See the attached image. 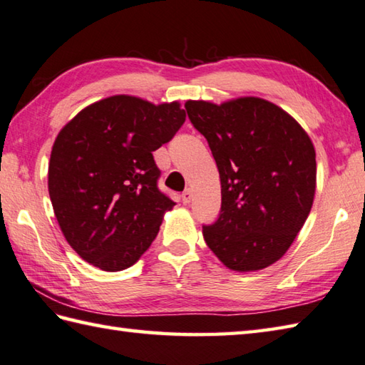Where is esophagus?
Returning <instances> with one entry per match:
<instances>
[{"mask_svg": "<svg viewBox=\"0 0 365 365\" xmlns=\"http://www.w3.org/2000/svg\"><path fill=\"white\" fill-rule=\"evenodd\" d=\"M181 200L184 205H189L192 202V190L190 189H185L182 193H181Z\"/></svg>", "mask_w": 365, "mask_h": 365, "instance_id": "esophagus-1", "label": "esophagus"}]
</instances>
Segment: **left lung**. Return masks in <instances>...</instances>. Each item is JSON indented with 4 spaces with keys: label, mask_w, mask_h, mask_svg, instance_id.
<instances>
[{
    "label": "left lung",
    "mask_w": 365,
    "mask_h": 365,
    "mask_svg": "<svg viewBox=\"0 0 365 365\" xmlns=\"http://www.w3.org/2000/svg\"><path fill=\"white\" fill-rule=\"evenodd\" d=\"M220 175L217 220L203 225L215 257L233 271L267 267L285 254L312 210L314 145L287 111L259 98L215 106L185 102Z\"/></svg>",
    "instance_id": "obj_1"
}]
</instances>
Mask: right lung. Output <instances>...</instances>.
I'll use <instances>...</instances> for the list:
<instances>
[{
  "label": "right lung",
  "mask_w": 365,
  "mask_h": 365,
  "mask_svg": "<svg viewBox=\"0 0 365 365\" xmlns=\"http://www.w3.org/2000/svg\"><path fill=\"white\" fill-rule=\"evenodd\" d=\"M185 121L178 102L111 96L83 108L55 140L48 193L71 247L102 271L132 266L176 205L159 190L153 151Z\"/></svg>",
  "instance_id": "right-lung-1"
}]
</instances>
